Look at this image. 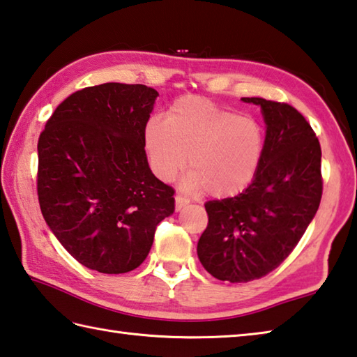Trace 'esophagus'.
Segmentation results:
<instances>
[{
  "label": "esophagus",
  "mask_w": 357,
  "mask_h": 357,
  "mask_svg": "<svg viewBox=\"0 0 357 357\" xmlns=\"http://www.w3.org/2000/svg\"><path fill=\"white\" fill-rule=\"evenodd\" d=\"M186 205H190V200H188L183 196H180V194H177V196H176V210L180 211L181 208H185Z\"/></svg>",
  "instance_id": "obj_1"
}]
</instances>
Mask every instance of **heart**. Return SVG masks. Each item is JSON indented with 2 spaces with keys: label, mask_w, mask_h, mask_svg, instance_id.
I'll list each match as a JSON object with an SVG mask.
<instances>
[{
  "label": "heart",
  "mask_w": 357,
  "mask_h": 357,
  "mask_svg": "<svg viewBox=\"0 0 357 357\" xmlns=\"http://www.w3.org/2000/svg\"><path fill=\"white\" fill-rule=\"evenodd\" d=\"M143 144L152 172L169 181L191 167L185 186L208 190L211 196H233L257 177L264 157L266 135L257 119L236 115L197 96L180 98L167 118L151 116L143 129Z\"/></svg>",
  "instance_id": "heart-1"
}]
</instances>
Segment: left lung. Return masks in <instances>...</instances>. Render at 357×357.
Listing matches in <instances>:
<instances>
[{"instance_id": "1", "label": "left lung", "mask_w": 357, "mask_h": 357, "mask_svg": "<svg viewBox=\"0 0 357 357\" xmlns=\"http://www.w3.org/2000/svg\"><path fill=\"white\" fill-rule=\"evenodd\" d=\"M242 100L261 107L264 157L245 191L206 202L208 225L197 244L205 271L230 283L275 271L305 234L324 190L320 143L305 116L284 102Z\"/></svg>"}]
</instances>
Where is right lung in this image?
Listing matches in <instances>:
<instances>
[{
  "mask_svg": "<svg viewBox=\"0 0 357 357\" xmlns=\"http://www.w3.org/2000/svg\"><path fill=\"white\" fill-rule=\"evenodd\" d=\"M157 96L141 84L86 86L40 133V210L66 252L91 271L137 268L176 208L174 190L153 176L143 144Z\"/></svg>",
  "mask_w": 357,
  "mask_h": 357,
  "instance_id": "add662e5",
  "label": "right lung"
}]
</instances>
